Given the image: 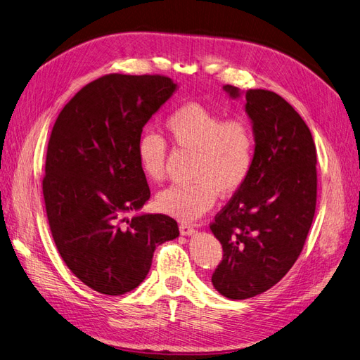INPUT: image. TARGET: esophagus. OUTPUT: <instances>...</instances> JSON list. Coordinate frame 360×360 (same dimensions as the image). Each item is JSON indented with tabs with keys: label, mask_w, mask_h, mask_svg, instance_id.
<instances>
[{
	"label": "esophagus",
	"mask_w": 360,
	"mask_h": 360,
	"mask_svg": "<svg viewBox=\"0 0 360 360\" xmlns=\"http://www.w3.org/2000/svg\"><path fill=\"white\" fill-rule=\"evenodd\" d=\"M179 228H180V234H181V236H193V234H195L193 226H191V225L180 224Z\"/></svg>",
	"instance_id": "esophagus-1"
}]
</instances>
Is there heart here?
I'll return each mask as SVG.
<instances>
[{
	"label": "heart",
	"instance_id": "1",
	"mask_svg": "<svg viewBox=\"0 0 360 360\" xmlns=\"http://www.w3.org/2000/svg\"><path fill=\"white\" fill-rule=\"evenodd\" d=\"M172 144L191 151V179L156 197L158 209L183 222H193L214 205L217 195L231 197L248 180L254 165L255 139L242 118L224 120L201 103H183L165 120ZM138 160L144 176L160 181L165 176L167 144L147 134L139 139Z\"/></svg>",
	"mask_w": 360,
	"mask_h": 360
}]
</instances>
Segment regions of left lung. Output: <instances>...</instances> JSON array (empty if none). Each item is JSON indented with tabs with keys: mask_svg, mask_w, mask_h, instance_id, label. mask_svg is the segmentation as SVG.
Returning a JSON list of instances; mask_svg holds the SVG:
<instances>
[{
	"mask_svg": "<svg viewBox=\"0 0 360 360\" xmlns=\"http://www.w3.org/2000/svg\"><path fill=\"white\" fill-rule=\"evenodd\" d=\"M224 91L245 94L255 153L248 180L210 225L224 249L212 284L243 300L278 284L300 255L317 202V155L309 127L279 94L233 85Z\"/></svg>",
	"mask_w": 360,
	"mask_h": 360,
	"instance_id": "1",
	"label": "left lung"
}]
</instances>
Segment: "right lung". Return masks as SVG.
<instances>
[{
    "label": "right lung",
    "instance_id": "add662e5",
    "mask_svg": "<svg viewBox=\"0 0 360 360\" xmlns=\"http://www.w3.org/2000/svg\"><path fill=\"white\" fill-rule=\"evenodd\" d=\"M159 75H106L63 108L48 144L43 197L53 242L72 274L108 296L136 288L156 246L179 237L150 198L138 144L151 115L177 91Z\"/></svg>",
    "mask_w": 360,
    "mask_h": 360
}]
</instances>
